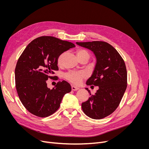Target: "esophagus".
<instances>
[{
  "mask_svg": "<svg viewBox=\"0 0 149 149\" xmlns=\"http://www.w3.org/2000/svg\"><path fill=\"white\" fill-rule=\"evenodd\" d=\"M71 89H72V91H77V90L79 89V88L76 87V86H71Z\"/></svg>",
  "mask_w": 149,
  "mask_h": 149,
  "instance_id": "1",
  "label": "esophagus"
}]
</instances>
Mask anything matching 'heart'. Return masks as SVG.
Instances as JSON below:
<instances>
[{
	"label": "heart",
	"instance_id": "1",
	"mask_svg": "<svg viewBox=\"0 0 149 149\" xmlns=\"http://www.w3.org/2000/svg\"><path fill=\"white\" fill-rule=\"evenodd\" d=\"M76 54H77V57L79 58L84 56H89V52L86 50L83 49H78L76 51ZM64 54H65L64 53H62L58 57L57 63L59 66L61 65L62 64L63 58ZM65 77L66 80H68L70 83H72L74 84H80L81 83L83 79H84L86 77V75L83 72H76L70 71L66 73L65 75Z\"/></svg>",
	"mask_w": 149,
	"mask_h": 149
}]
</instances>
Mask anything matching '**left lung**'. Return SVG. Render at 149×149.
Instances as JSON below:
<instances>
[{
	"mask_svg": "<svg viewBox=\"0 0 149 149\" xmlns=\"http://www.w3.org/2000/svg\"><path fill=\"white\" fill-rule=\"evenodd\" d=\"M91 50L97 63L87 85L98 86L94 95L81 104L84 113L90 118L102 119L113 113L119 106L127 88V74L125 63L113 47L105 42H76Z\"/></svg>",
	"mask_w": 149,
	"mask_h": 149,
	"instance_id": "obj_1",
	"label": "left lung"
}]
</instances>
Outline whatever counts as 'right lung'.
I'll use <instances>...</instances> for the list:
<instances>
[{"instance_id": "obj_1", "label": "right lung", "mask_w": 149, "mask_h": 149, "mask_svg": "<svg viewBox=\"0 0 149 149\" xmlns=\"http://www.w3.org/2000/svg\"><path fill=\"white\" fill-rule=\"evenodd\" d=\"M75 46L56 37L42 36L23 51L15 69V87L22 103L30 113L42 118L53 114L60 107L65 94L71 91L66 81H58L50 89L46 80L56 77L51 75L58 70L60 55Z\"/></svg>"}]
</instances>
